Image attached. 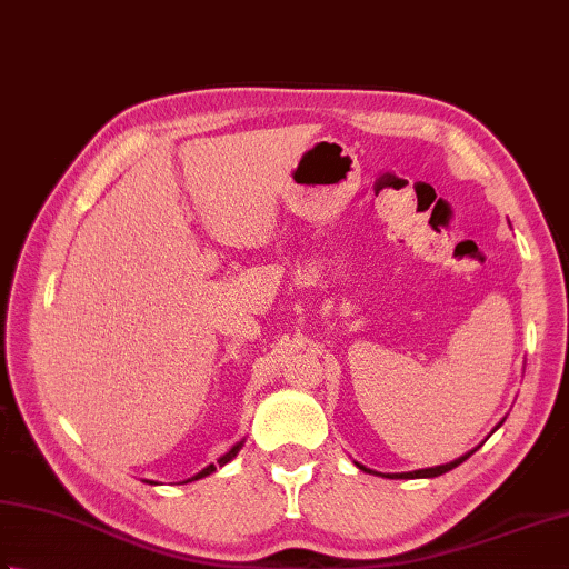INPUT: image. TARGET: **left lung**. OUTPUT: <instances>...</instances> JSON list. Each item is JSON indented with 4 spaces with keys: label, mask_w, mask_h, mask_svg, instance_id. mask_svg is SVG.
Here are the masks:
<instances>
[{
    "label": "left lung",
    "mask_w": 569,
    "mask_h": 569,
    "mask_svg": "<svg viewBox=\"0 0 569 569\" xmlns=\"http://www.w3.org/2000/svg\"><path fill=\"white\" fill-rule=\"evenodd\" d=\"M473 453V451H471ZM471 453H466V456H461V459H456V461H451V463H443V466H433V469H419V471H411V473H395V476H387V478H433V476H441V473H447V471H451V469H456V466L459 463H463L466 459H469ZM360 466V463H358ZM362 471H370V469H365V466H360ZM372 473V471H370Z\"/></svg>",
    "instance_id": "8db88e82"
}]
</instances>
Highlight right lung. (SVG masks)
<instances>
[{
  "label": "right lung",
  "instance_id": "add662e5",
  "mask_svg": "<svg viewBox=\"0 0 569 569\" xmlns=\"http://www.w3.org/2000/svg\"><path fill=\"white\" fill-rule=\"evenodd\" d=\"M239 449H241V443H237V447H233L229 453H224V456H221V459L217 461V463H209L207 466V469L204 471H199L194 478H189V481H197V478H204V476H209L211 471H217V466H224V463H229L231 459H233V456H237L239 453ZM187 483V481H184Z\"/></svg>",
  "mask_w": 569,
  "mask_h": 569
}]
</instances>
